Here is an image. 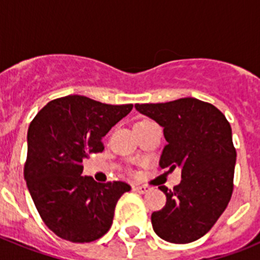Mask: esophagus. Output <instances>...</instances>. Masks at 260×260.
Instances as JSON below:
<instances>
[{
    "label": "esophagus",
    "instance_id": "34e87169",
    "mask_svg": "<svg viewBox=\"0 0 260 260\" xmlns=\"http://www.w3.org/2000/svg\"><path fill=\"white\" fill-rule=\"evenodd\" d=\"M134 190L138 192H141V194H146L147 191H150V187L146 185H135Z\"/></svg>",
    "mask_w": 260,
    "mask_h": 260
}]
</instances>
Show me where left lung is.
Instances as JSON below:
<instances>
[{
	"label": "left lung",
	"instance_id": "obj_1",
	"mask_svg": "<svg viewBox=\"0 0 260 260\" xmlns=\"http://www.w3.org/2000/svg\"><path fill=\"white\" fill-rule=\"evenodd\" d=\"M135 109L164 127L168 144L161 169H181L173 190L158 186L167 204L151 216L155 233L172 243L203 237L224 212L233 192L236 148L228 119L216 107L194 98L158 104H135Z\"/></svg>",
	"mask_w": 260,
	"mask_h": 260
}]
</instances>
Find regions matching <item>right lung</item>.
I'll use <instances>...</instances> for the list:
<instances>
[{
  "label": "right lung",
  "mask_w": 260,
  "mask_h": 260,
  "mask_svg": "<svg viewBox=\"0 0 260 260\" xmlns=\"http://www.w3.org/2000/svg\"><path fill=\"white\" fill-rule=\"evenodd\" d=\"M132 109L69 95L48 103L29 123L24 180L41 219L58 237L92 242L112 226L117 202L132 187L80 176L82 162L104 150L103 137Z\"/></svg>",
  "instance_id": "1"
}]
</instances>
